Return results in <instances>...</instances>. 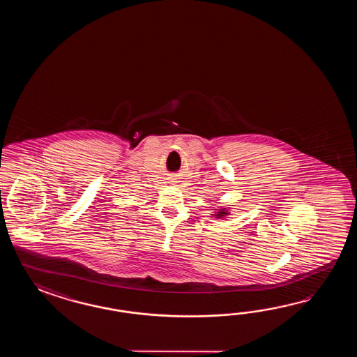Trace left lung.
<instances>
[{"instance_id": "1", "label": "left lung", "mask_w": 357, "mask_h": 357, "mask_svg": "<svg viewBox=\"0 0 357 357\" xmlns=\"http://www.w3.org/2000/svg\"><path fill=\"white\" fill-rule=\"evenodd\" d=\"M214 212L212 213V217L215 220H225L231 215L229 208H225V206H217V209H213Z\"/></svg>"}]
</instances>
